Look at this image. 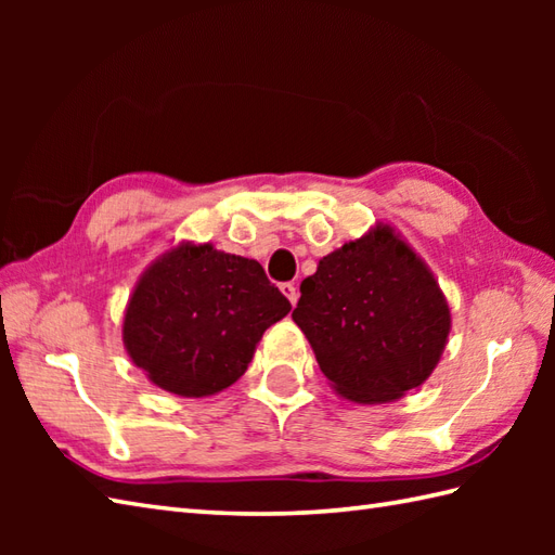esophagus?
Returning <instances> with one entry per match:
<instances>
[{"label":"esophagus","mask_w":555,"mask_h":555,"mask_svg":"<svg viewBox=\"0 0 555 555\" xmlns=\"http://www.w3.org/2000/svg\"><path fill=\"white\" fill-rule=\"evenodd\" d=\"M281 293H284V296L288 298V302L293 305V308H296V302H298V288H296V284H281Z\"/></svg>","instance_id":"esophagus-1"}]
</instances>
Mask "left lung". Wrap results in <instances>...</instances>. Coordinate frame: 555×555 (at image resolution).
Segmentation results:
<instances>
[{
    "mask_svg": "<svg viewBox=\"0 0 555 555\" xmlns=\"http://www.w3.org/2000/svg\"><path fill=\"white\" fill-rule=\"evenodd\" d=\"M293 322L338 396L374 405L429 379L451 334V308L427 262L376 223L320 259Z\"/></svg>",
    "mask_w": 555,
    "mask_h": 555,
    "instance_id": "obj_1",
    "label": "left lung"
}]
</instances>
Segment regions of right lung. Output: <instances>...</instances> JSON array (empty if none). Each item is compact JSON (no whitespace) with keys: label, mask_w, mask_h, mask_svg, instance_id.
<instances>
[{"label":"right lung","mask_w":555,"mask_h":555,"mask_svg":"<svg viewBox=\"0 0 555 555\" xmlns=\"http://www.w3.org/2000/svg\"><path fill=\"white\" fill-rule=\"evenodd\" d=\"M288 312L257 259L183 241L138 279L124 346L155 386L205 398L241 379L259 338Z\"/></svg>","instance_id":"1"}]
</instances>
